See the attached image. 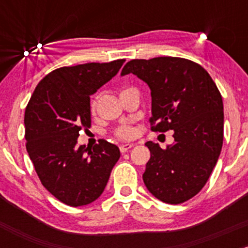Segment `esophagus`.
<instances>
[{"instance_id": "esophagus-1", "label": "esophagus", "mask_w": 248, "mask_h": 248, "mask_svg": "<svg viewBox=\"0 0 248 248\" xmlns=\"http://www.w3.org/2000/svg\"><path fill=\"white\" fill-rule=\"evenodd\" d=\"M132 147H133V145L132 144H122V145H120V151L124 154V152H127L128 150H131Z\"/></svg>"}]
</instances>
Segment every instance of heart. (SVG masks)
<instances>
[{"instance_id": "1", "label": "heart", "mask_w": 248, "mask_h": 248, "mask_svg": "<svg viewBox=\"0 0 248 248\" xmlns=\"http://www.w3.org/2000/svg\"><path fill=\"white\" fill-rule=\"evenodd\" d=\"M99 104V94L94 96L93 98L91 99V103H90V110H91L92 114H96L97 109H98ZM134 134H136V128L131 124H121V126L117 127L115 129V136L120 139H131L133 138Z\"/></svg>"}]
</instances>
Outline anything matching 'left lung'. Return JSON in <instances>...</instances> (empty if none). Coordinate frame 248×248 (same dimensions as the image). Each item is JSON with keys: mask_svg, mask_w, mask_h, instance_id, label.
<instances>
[{"mask_svg": "<svg viewBox=\"0 0 248 248\" xmlns=\"http://www.w3.org/2000/svg\"><path fill=\"white\" fill-rule=\"evenodd\" d=\"M129 73L151 90V131H174V142L167 149L145 144L151 157L144 184L159 201L181 204L202 191L221 154L222 96L201 64L181 57L132 60L121 76Z\"/></svg>", "mask_w": 248, "mask_h": 248, "instance_id": "1", "label": "left lung"}]
</instances>
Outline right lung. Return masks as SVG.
I'll return each instance as SVG.
<instances>
[{
    "label": "right lung",
    "mask_w": 248,
    "mask_h": 248,
    "mask_svg": "<svg viewBox=\"0 0 248 248\" xmlns=\"http://www.w3.org/2000/svg\"><path fill=\"white\" fill-rule=\"evenodd\" d=\"M124 60L61 67L38 82L25 110L26 149L42 185L60 202L82 206L106 188L120 158L116 145L102 139L78 146L91 127L90 96L117 74Z\"/></svg>",
    "instance_id": "obj_1"
}]
</instances>
